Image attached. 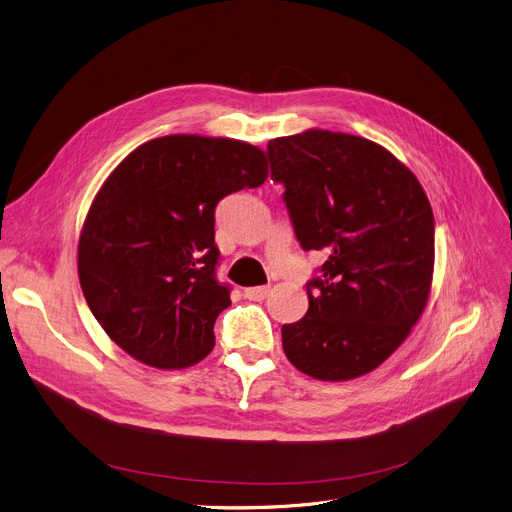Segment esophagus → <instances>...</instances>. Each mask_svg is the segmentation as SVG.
<instances>
[{"mask_svg": "<svg viewBox=\"0 0 512 512\" xmlns=\"http://www.w3.org/2000/svg\"><path fill=\"white\" fill-rule=\"evenodd\" d=\"M268 287L266 285H260V287H250V289H246L244 291V295L248 297V299H252V302H262V299L268 295Z\"/></svg>", "mask_w": 512, "mask_h": 512, "instance_id": "esophagus-1", "label": "esophagus"}]
</instances>
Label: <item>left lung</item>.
I'll list each match as a JSON object with an SVG mask.
<instances>
[{
    "label": "left lung",
    "mask_w": 512,
    "mask_h": 512,
    "mask_svg": "<svg viewBox=\"0 0 512 512\" xmlns=\"http://www.w3.org/2000/svg\"><path fill=\"white\" fill-rule=\"evenodd\" d=\"M266 148L299 246L326 256L306 283V316L281 328L285 355L316 380L368 374L426 308L434 273L428 196L366 138L308 130Z\"/></svg>",
    "instance_id": "obj_1"
}]
</instances>
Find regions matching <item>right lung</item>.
Segmentation results:
<instances>
[{
    "label": "right lung",
    "mask_w": 512,
    "mask_h": 512,
    "mask_svg": "<svg viewBox=\"0 0 512 512\" xmlns=\"http://www.w3.org/2000/svg\"><path fill=\"white\" fill-rule=\"evenodd\" d=\"M266 173L248 142L175 134L138 146L107 177L80 233L78 277L90 312L138 362L177 370L213 351L231 304L217 281L215 208Z\"/></svg>",
    "instance_id": "right-lung-1"
}]
</instances>
